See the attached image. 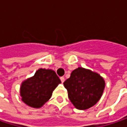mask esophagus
Returning a JSON list of instances; mask_svg holds the SVG:
<instances>
[{
	"label": "esophagus",
	"instance_id": "34e87169",
	"mask_svg": "<svg viewBox=\"0 0 127 127\" xmlns=\"http://www.w3.org/2000/svg\"><path fill=\"white\" fill-rule=\"evenodd\" d=\"M60 80H61V82L63 83L64 82V78L63 76H62V77H60Z\"/></svg>",
	"mask_w": 127,
	"mask_h": 127
}]
</instances>
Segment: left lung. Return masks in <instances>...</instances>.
Listing matches in <instances>:
<instances>
[{
  "label": "left lung",
  "mask_w": 127,
  "mask_h": 127,
  "mask_svg": "<svg viewBox=\"0 0 127 127\" xmlns=\"http://www.w3.org/2000/svg\"><path fill=\"white\" fill-rule=\"evenodd\" d=\"M63 84L71 103L76 109L82 110L99 101L105 87V82L98 73L80 67L72 71Z\"/></svg>",
  "instance_id": "left-lung-1"
}]
</instances>
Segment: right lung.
Listing matches in <instances>:
<instances>
[{"label": "right lung", "mask_w": 127, "mask_h": 127, "mask_svg": "<svg viewBox=\"0 0 127 127\" xmlns=\"http://www.w3.org/2000/svg\"><path fill=\"white\" fill-rule=\"evenodd\" d=\"M61 81L55 71L40 68L34 76L27 79L21 84L20 96L28 106L40 108L52 95V93Z\"/></svg>", "instance_id": "1"}]
</instances>
